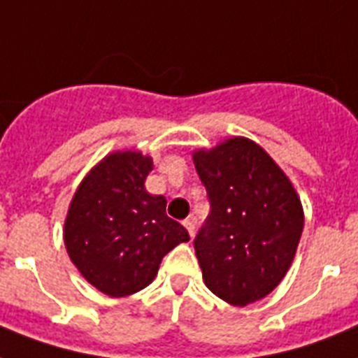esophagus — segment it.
I'll return each mask as SVG.
<instances>
[{"mask_svg":"<svg viewBox=\"0 0 358 358\" xmlns=\"http://www.w3.org/2000/svg\"><path fill=\"white\" fill-rule=\"evenodd\" d=\"M184 227L187 229V232H189L191 238H193V236H195V221H193V219H185Z\"/></svg>","mask_w":358,"mask_h":358,"instance_id":"obj_1","label":"esophagus"}]
</instances>
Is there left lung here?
<instances>
[{
	"label": "left lung",
	"mask_w": 358,
	"mask_h": 358,
	"mask_svg": "<svg viewBox=\"0 0 358 358\" xmlns=\"http://www.w3.org/2000/svg\"><path fill=\"white\" fill-rule=\"evenodd\" d=\"M193 163L212 202L195 238L204 284L234 306L264 299L286 277L305 227L294 184L247 137L199 148Z\"/></svg>",
	"instance_id": "obj_1"
}]
</instances>
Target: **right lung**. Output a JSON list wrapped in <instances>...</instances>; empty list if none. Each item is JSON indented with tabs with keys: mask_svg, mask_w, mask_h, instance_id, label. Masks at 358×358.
Listing matches in <instances>:
<instances>
[{
	"mask_svg": "<svg viewBox=\"0 0 358 358\" xmlns=\"http://www.w3.org/2000/svg\"><path fill=\"white\" fill-rule=\"evenodd\" d=\"M152 157L111 152L85 174L64 219V247L81 277L109 297H126L156 278L169 250L189 241L167 217V199L145 187Z\"/></svg>",
	"mask_w": 358,
	"mask_h": 358,
	"instance_id": "1",
	"label": "right lung"
}]
</instances>
